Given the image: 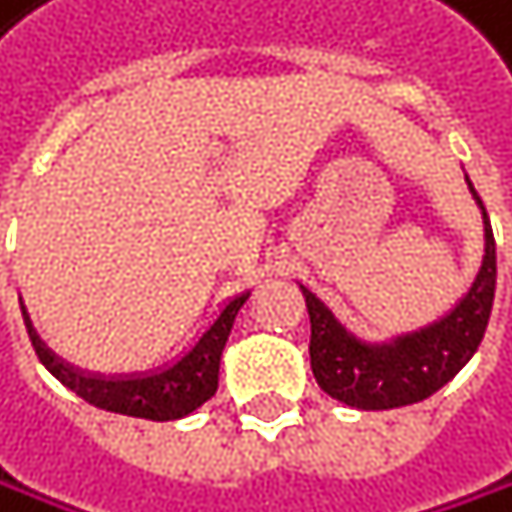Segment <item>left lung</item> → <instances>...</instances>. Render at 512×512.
<instances>
[{
	"label": "left lung",
	"mask_w": 512,
	"mask_h": 512,
	"mask_svg": "<svg viewBox=\"0 0 512 512\" xmlns=\"http://www.w3.org/2000/svg\"><path fill=\"white\" fill-rule=\"evenodd\" d=\"M467 189L482 210L485 253L473 287L440 320L406 332V336H394L391 342H363L348 332L308 287H302L311 317V369L317 385L329 397L366 412L412 406L449 385L476 354L495 302L498 259L489 213L470 180Z\"/></svg>",
	"instance_id": "1"
}]
</instances>
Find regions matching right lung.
Listing matches in <instances>:
<instances>
[{"mask_svg":"<svg viewBox=\"0 0 512 512\" xmlns=\"http://www.w3.org/2000/svg\"><path fill=\"white\" fill-rule=\"evenodd\" d=\"M250 299V293H241L235 299H228L219 317L201 332V339L170 366L152 369V372H131V375H100V372H85L79 366L66 363L57 357L36 332L27 305L20 302L23 323H27L30 342L42 360V366L66 385L72 394H79L85 403L131 415V418H149V421H176L204 406L216 388H219V360L222 348L228 342V332L241 311V305Z\"/></svg>","mask_w":512,"mask_h":512,"instance_id":"1","label":"right lung"}]
</instances>
